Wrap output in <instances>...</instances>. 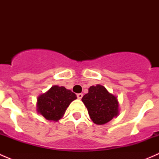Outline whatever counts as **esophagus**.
<instances>
[{
	"mask_svg": "<svg viewBox=\"0 0 159 159\" xmlns=\"http://www.w3.org/2000/svg\"><path fill=\"white\" fill-rule=\"evenodd\" d=\"M77 97H78V99H81L83 97V94L82 93H79V94H77Z\"/></svg>",
	"mask_w": 159,
	"mask_h": 159,
	"instance_id": "1",
	"label": "esophagus"
}]
</instances>
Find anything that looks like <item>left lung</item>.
Returning <instances> with one entry per match:
<instances>
[{
  "label": "left lung",
  "instance_id": "left-lung-1",
  "mask_svg": "<svg viewBox=\"0 0 159 159\" xmlns=\"http://www.w3.org/2000/svg\"><path fill=\"white\" fill-rule=\"evenodd\" d=\"M81 101L87 108L90 118L98 125H105L119 115L118 98L101 84L91 86Z\"/></svg>",
  "mask_w": 159,
  "mask_h": 159
}]
</instances>
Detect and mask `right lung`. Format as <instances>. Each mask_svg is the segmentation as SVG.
I'll use <instances>...</instances> for the list:
<instances>
[{
  "label": "right lung",
  "instance_id": "obj_1",
  "mask_svg": "<svg viewBox=\"0 0 159 159\" xmlns=\"http://www.w3.org/2000/svg\"><path fill=\"white\" fill-rule=\"evenodd\" d=\"M77 96L70 90L54 85L37 98L36 110L46 120L54 122L63 118L67 108Z\"/></svg>",
  "mask_w": 159,
  "mask_h": 159
}]
</instances>
